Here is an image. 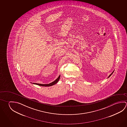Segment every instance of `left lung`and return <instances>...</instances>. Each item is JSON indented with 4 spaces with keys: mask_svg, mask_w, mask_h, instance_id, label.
Masks as SVG:
<instances>
[{
    "mask_svg": "<svg viewBox=\"0 0 127 127\" xmlns=\"http://www.w3.org/2000/svg\"><path fill=\"white\" fill-rule=\"evenodd\" d=\"M113 72H114V71H113ZM113 72H112V73H111V74H110V75H109V76H108V77H110V76H111V75H112V73H113Z\"/></svg>",
    "mask_w": 127,
    "mask_h": 127,
    "instance_id": "1",
    "label": "left lung"
}]
</instances>
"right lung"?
Here are the masks:
<instances>
[{
  "label": "right lung",
  "instance_id": "right-lung-1",
  "mask_svg": "<svg viewBox=\"0 0 127 127\" xmlns=\"http://www.w3.org/2000/svg\"><path fill=\"white\" fill-rule=\"evenodd\" d=\"M60 78V75H59V76L58 77V78L55 80L54 81L50 83L49 84H37V83H33V84H36V85H40V86H52V85H54L58 82V81L59 80Z\"/></svg>",
  "mask_w": 127,
  "mask_h": 127
}]
</instances>
